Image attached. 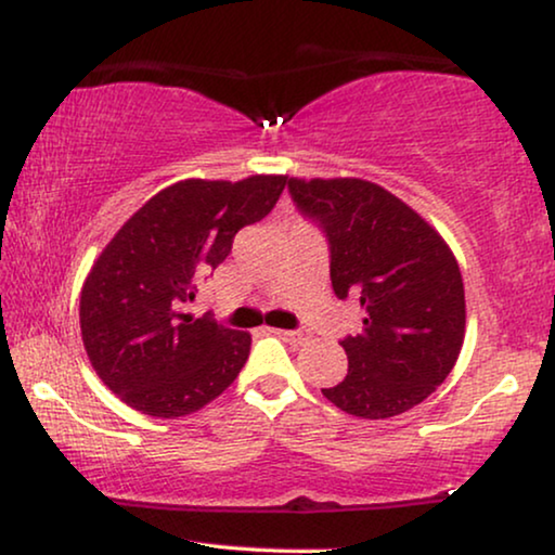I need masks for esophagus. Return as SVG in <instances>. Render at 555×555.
<instances>
[{
	"label": "esophagus",
	"instance_id": "34e87169",
	"mask_svg": "<svg viewBox=\"0 0 555 555\" xmlns=\"http://www.w3.org/2000/svg\"><path fill=\"white\" fill-rule=\"evenodd\" d=\"M270 333H275V336L291 340V344H302V340H308V333L306 331H280V328H272Z\"/></svg>",
	"mask_w": 555,
	"mask_h": 555
}]
</instances>
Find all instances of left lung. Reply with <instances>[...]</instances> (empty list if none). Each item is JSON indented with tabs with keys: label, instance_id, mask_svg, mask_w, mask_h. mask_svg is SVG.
Masks as SVG:
<instances>
[{
	"label": "left lung",
	"instance_id": "left-lung-1",
	"mask_svg": "<svg viewBox=\"0 0 555 555\" xmlns=\"http://www.w3.org/2000/svg\"><path fill=\"white\" fill-rule=\"evenodd\" d=\"M295 207L321 227L331 283L366 310L340 340L348 374L321 389L340 412L389 420L450 376L465 340V285L452 249L399 196L363 179H291Z\"/></svg>",
	"mask_w": 555,
	"mask_h": 555
}]
</instances>
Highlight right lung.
<instances>
[{"label":"right lung","instance_id":"right-lung-1","mask_svg":"<svg viewBox=\"0 0 555 555\" xmlns=\"http://www.w3.org/2000/svg\"><path fill=\"white\" fill-rule=\"evenodd\" d=\"M287 177L186 179L143 204L88 272L82 346L120 401L149 416H186L217 399L245 366L249 333L192 318L196 283L227 260L242 227L275 207Z\"/></svg>","mask_w":555,"mask_h":555}]
</instances>
